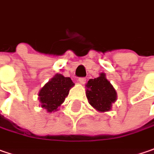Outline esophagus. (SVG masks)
Returning <instances> with one entry per match:
<instances>
[{"mask_svg": "<svg viewBox=\"0 0 154 154\" xmlns=\"http://www.w3.org/2000/svg\"><path fill=\"white\" fill-rule=\"evenodd\" d=\"M78 82H79L80 84H84L86 83V78H85V77H80V78L78 79Z\"/></svg>", "mask_w": 154, "mask_h": 154, "instance_id": "1", "label": "esophagus"}]
</instances>
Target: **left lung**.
<instances>
[{
	"mask_svg": "<svg viewBox=\"0 0 154 154\" xmlns=\"http://www.w3.org/2000/svg\"><path fill=\"white\" fill-rule=\"evenodd\" d=\"M86 97L90 104L99 112L109 111L112 103L116 101V91L104 73L86 84Z\"/></svg>",
	"mask_w": 154,
	"mask_h": 154,
	"instance_id": "left-lung-1",
	"label": "left lung"
}]
</instances>
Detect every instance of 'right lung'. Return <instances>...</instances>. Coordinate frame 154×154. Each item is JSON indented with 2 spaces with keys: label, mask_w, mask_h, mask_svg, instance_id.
<instances>
[{
  "label": "right lung",
  "mask_w": 154,
  "mask_h": 154,
  "mask_svg": "<svg viewBox=\"0 0 154 154\" xmlns=\"http://www.w3.org/2000/svg\"><path fill=\"white\" fill-rule=\"evenodd\" d=\"M74 84L70 77L56 74L39 90L38 100L41 107L47 112H54L63 103Z\"/></svg>",
  "instance_id": "right-lung-1"
}]
</instances>
